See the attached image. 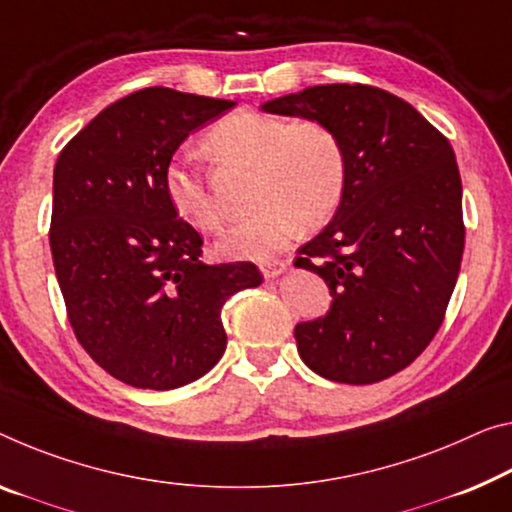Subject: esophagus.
Masks as SVG:
<instances>
[{
	"label": "esophagus",
	"instance_id": "esophagus-1",
	"mask_svg": "<svg viewBox=\"0 0 512 512\" xmlns=\"http://www.w3.org/2000/svg\"><path fill=\"white\" fill-rule=\"evenodd\" d=\"M286 267H288L286 261H277V258H274V261H265L261 265V272L265 279H274V277H279V274L286 272Z\"/></svg>",
	"mask_w": 512,
	"mask_h": 512
}]
</instances>
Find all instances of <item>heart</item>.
<instances>
[{"instance_id": "heart-1", "label": "heart", "mask_w": 512, "mask_h": 512, "mask_svg": "<svg viewBox=\"0 0 512 512\" xmlns=\"http://www.w3.org/2000/svg\"><path fill=\"white\" fill-rule=\"evenodd\" d=\"M212 155L256 167L254 206L245 222L217 240L219 256L263 263L286 249L302 231L325 224L341 206L348 185V157L341 137L322 121H295L263 112H235L206 135ZM164 192L194 229L219 226V210L206 171L180 155L164 171Z\"/></svg>"}]
</instances>
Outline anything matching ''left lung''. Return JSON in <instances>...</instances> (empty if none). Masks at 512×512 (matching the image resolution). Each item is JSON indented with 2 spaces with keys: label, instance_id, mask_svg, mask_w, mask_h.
<instances>
[{
  "label": "left lung",
  "instance_id": "8db88e82",
  "mask_svg": "<svg viewBox=\"0 0 512 512\" xmlns=\"http://www.w3.org/2000/svg\"><path fill=\"white\" fill-rule=\"evenodd\" d=\"M261 109L327 123L348 157L341 206L295 261L332 295L325 316L295 325L297 352L343 384L403 371L442 325L465 249L451 144L410 102L375 86H309Z\"/></svg>",
  "mask_w": 512,
  "mask_h": 512
}]
</instances>
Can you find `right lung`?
Listing matches in <instances>:
<instances>
[{
    "instance_id": "1",
    "label": "right lung",
    "mask_w": 512,
    "mask_h": 512,
    "mask_svg": "<svg viewBox=\"0 0 512 512\" xmlns=\"http://www.w3.org/2000/svg\"><path fill=\"white\" fill-rule=\"evenodd\" d=\"M233 105L151 86L102 109L54 164L50 247L70 325L130 387L206 375L226 350L222 306L263 279L254 263H203L164 192L178 146Z\"/></svg>"
}]
</instances>
